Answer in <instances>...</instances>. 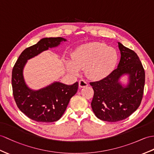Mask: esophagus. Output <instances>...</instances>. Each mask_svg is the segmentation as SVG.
Returning <instances> with one entry per match:
<instances>
[{"label": "esophagus", "instance_id": "1", "mask_svg": "<svg viewBox=\"0 0 154 154\" xmlns=\"http://www.w3.org/2000/svg\"><path fill=\"white\" fill-rule=\"evenodd\" d=\"M78 85H79V88H82L87 87V86L88 85V84L85 80H84V79H82L79 81V82H78Z\"/></svg>", "mask_w": 154, "mask_h": 154}]
</instances>
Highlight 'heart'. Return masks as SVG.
Returning a JSON list of instances; mask_svg holds the SVG:
<instances>
[{
    "label": "heart",
    "instance_id": "b5f03b06",
    "mask_svg": "<svg viewBox=\"0 0 154 154\" xmlns=\"http://www.w3.org/2000/svg\"><path fill=\"white\" fill-rule=\"evenodd\" d=\"M118 61V54L115 49L99 43H89L82 45L74 50L72 60L66 65L69 70L79 73L85 69L87 76L94 80L106 76L114 69Z\"/></svg>",
    "mask_w": 154,
    "mask_h": 154
}]
</instances>
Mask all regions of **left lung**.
Returning a JSON list of instances; mask_svg holds the SVG:
<instances>
[{
	"label": "left lung",
	"instance_id": "8db88e82",
	"mask_svg": "<svg viewBox=\"0 0 154 154\" xmlns=\"http://www.w3.org/2000/svg\"><path fill=\"white\" fill-rule=\"evenodd\" d=\"M121 57L118 67L103 79L90 82L94 95L91 103L97 118L116 122L135 111L141 103L145 83V72L139 57L134 51L118 42ZM129 75V84L123 87L119 79Z\"/></svg>",
	"mask_w": 154,
	"mask_h": 154
}]
</instances>
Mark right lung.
<instances>
[{
	"mask_svg": "<svg viewBox=\"0 0 154 154\" xmlns=\"http://www.w3.org/2000/svg\"><path fill=\"white\" fill-rule=\"evenodd\" d=\"M66 39L61 37L44 38L24 50L12 70V85L13 95L17 107L34 121L51 123L59 120L66 110L71 97L78 91V82L65 85L54 82L47 87L34 91L26 85L23 70L27 60L50 48L57 47Z\"/></svg>",
	"mask_w": 154,
	"mask_h": 154,
	"instance_id": "add662e5",
	"label": "right lung"
}]
</instances>
